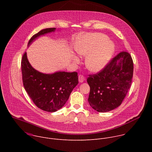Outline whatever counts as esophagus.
Returning <instances> with one entry per match:
<instances>
[{"mask_svg":"<svg viewBox=\"0 0 152 152\" xmlns=\"http://www.w3.org/2000/svg\"><path fill=\"white\" fill-rule=\"evenodd\" d=\"M85 77L83 75H79V82H80V83L83 82L85 80Z\"/></svg>","mask_w":152,"mask_h":152,"instance_id":"34e87169","label":"esophagus"}]
</instances>
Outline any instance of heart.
<instances>
[{
  "mask_svg": "<svg viewBox=\"0 0 152 152\" xmlns=\"http://www.w3.org/2000/svg\"><path fill=\"white\" fill-rule=\"evenodd\" d=\"M75 49L79 55L86 56V67L96 73L103 70L110 62L115 52V45L106 35L91 33L79 38ZM73 61L78 62L79 58L75 56Z\"/></svg>",
  "mask_w": 152,
  "mask_h": 152,
  "instance_id": "obj_1",
  "label": "heart"
}]
</instances>
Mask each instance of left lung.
I'll use <instances>...</instances> for the list:
<instances>
[{"label": "left lung", "mask_w": 152, "mask_h": 152, "mask_svg": "<svg viewBox=\"0 0 152 152\" xmlns=\"http://www.w3.org/2000/svg\"><path fill=\"white\" fill-rule=\"evenodd\" d=\"M133 72L131 55L121 52L100 72L89 75L90 105L99 113L108 112L118 107L131 85Z\"/></svg>", "instance_id": "8db88e82"}]
</instances>
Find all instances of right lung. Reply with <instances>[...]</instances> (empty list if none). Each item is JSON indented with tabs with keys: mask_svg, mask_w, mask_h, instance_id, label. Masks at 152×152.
Wrapping results in <instances>:
<instances>
[{
	"mask_svg": "<svg viewBox=\"0 0 152 152\" xmlns=\"http://www.w3.org/2000/svg\"><path fill=\"white\" fill-rule=\"evenodd\" d=\"M56 28H46L33 35L28 46L38 37L54 32ZM21 73L25 90L34 104L47 112H55L65 104L75 86L78 83L77 72H57L45 74L34 69L30 64L26 52L21 62Z\"/></svg>",
	"mask_w": 152,
	"mask_h": 152,
	"instance_id": "1",
	"label": "right lung"
}]
</instances>
